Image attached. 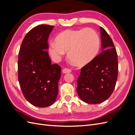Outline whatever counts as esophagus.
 Segmentation results:
<instances>
[{"label": "esophagus", "mask_w": 135, "mask_h": 135, "mask_svg": "<svg viewBox=\"0 0 135 135\" xmlns=\"http://www.w3.org/2000/svg\"><path fill=\"white\" fill-rule=\"evenodd\" d=\"M71 72V70L70 69H69V68H64L62 70L63 73H69Z\"/></svg>", "instance_id": "esophagus-1"}]
</instances>
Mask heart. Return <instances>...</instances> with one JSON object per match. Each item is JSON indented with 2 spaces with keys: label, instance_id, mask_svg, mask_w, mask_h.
<instances>
[{
  "label": "heart",
  "instance_id": "heart-1",
  "mask_svg": "<svg viewBox=\"0 0 135 135\" xmlns=\"http://www.w3.org/2000/svg\"><path fill=\"white\" fill-rule=\"evenodd\" d=\"M51 42L49 51L52 58L59 61L68 51V58L78 66L90 62L97 56L100 49V38L91 28L67 30Z\"/></svg>",
  "mask_w": 135,
  "mask_h": 135
}]
</instances>
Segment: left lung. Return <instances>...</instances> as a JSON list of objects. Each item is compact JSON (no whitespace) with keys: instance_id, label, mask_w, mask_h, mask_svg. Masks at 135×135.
<instances>
[{"instance_id":"obj_1","label":"left lung","mask_w":135,"mask_h":135,"mask_svg":"<svg viewBox=\"0 0 135 135\" xmlns=\"http://www.w3.org/2000/svg\"><path fill=\"white\" fill-rule=\"evenodd\" d=\"M103 51L81 68L76 92L88 104H100L111 96L115 87L118 62L116 49L108 32L100 26Z\"/></svg>"}]
</instances>
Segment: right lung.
Masks as SVG:
<instances>
[{
    "instance_id": "obj_1",
    "label": "right lung",
    "mask_w": 135,
    "mask_h": 135,
    "mask_svg": "<svg viewBox=\"0 0 135 135\" xmlns=\"http://www.w3.org/2000/svg\"><path fill=\"white\" fill-rule=\"evenodd\" d=\"M54 27L40 25L23 38L18 54V79L25 99L35 107L54 104L59 92L61 67L52 64L47 50L48 36Z\"/></svg>"
}]
</instances>
